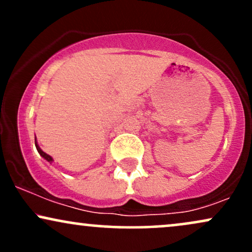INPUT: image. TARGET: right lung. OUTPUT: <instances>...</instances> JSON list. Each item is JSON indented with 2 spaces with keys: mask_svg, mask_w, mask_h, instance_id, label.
Segmentation results:
<instances>
[{
  "mask_svg": "<svg viewBox=\"0 0 252 252\" xmlns=\"http://www.w3.org/2000/svg\"><path fill=\"white\" fill-rule=\"evenodd\" d=\"M35 147H36V149H37V153H39V154L41 155L42 158H45L46 161H48V162H50V163L53 162V161H54V160H53V158H52V156H50V155H48V154H46V153L43 152V150H42L41 148H40V147H39V144H37L36 137H35Z\"/></svg>",
  "mask_w": 252,
  "mask_h": 252,
  "instance_id": "right-lung-1",
  "label": "right lung"
}]
</instances>
